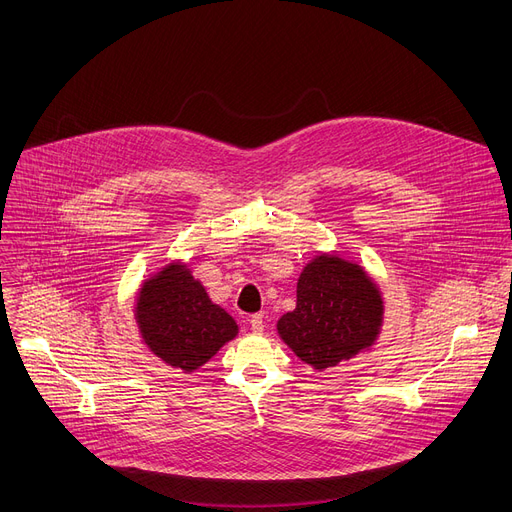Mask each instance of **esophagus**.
Segmentation results:
<instances>
[{
	"label": "esophagus",
	"mask_w": 512,
	"mask_h": 512,
	"mask_svg": "<svg viewBox=\"0 0 512 512\" xmlns=\"http://www.w3.org/2000/svg\"><path fill=\"white\" fill-rule=\"evenodd\" d=\"M249 322H251V331H253V333L261 335V333L265 331V322H263V314H253Z\"/></svg>",
	"instance_id": "1"
}]
</instances>
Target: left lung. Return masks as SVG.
Returning a JSON list of instances; mask_svg holds the SVG:
<instances>
[{
	"instance_id": "8db88e82",
	"label": "left lung",
	"mask_w": 512,
	"mask_h": 512,
	"mask_svg": "<svg viewBox=\"0 0 512 512\" xmlns=\"http://www.w3.org/2000/svg\"><path fill=\"white\" fill-rule=\"evenodd\" d=\"M382 290L359 263L316 253L300 271L296 308L277 320V335L316 371L369 351L384 327Z\"/></svg>"
}]
</instances>
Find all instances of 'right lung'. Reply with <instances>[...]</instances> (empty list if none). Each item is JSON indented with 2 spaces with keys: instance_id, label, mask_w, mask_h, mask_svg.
I'll list each match as a JSON object with an SVG mask.
<instances>
[{
  "instance_id": "add662e5",
  "label": "right lung",
  "mask_w": 512,
  "mask_h": 512,
  "mask_svg": "<svg viewBox=\"0 0 512 512\" xmlns=\"http://www.w3.org/2000/svg\"><path fill=\"white\" fill-rule=\"evenodd\" d=\"M134 320L147 349L183 374L200 369L239 335L237 320L210 300L181 259L169 261L141 284Z\"/></svg>"
}]
</instances>
